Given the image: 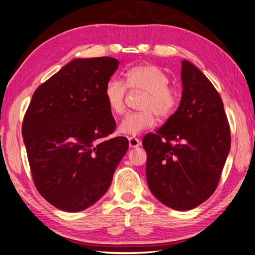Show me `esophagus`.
<instances>
[{
	"mask_svg": "<svg viewBox=\"0 0 255 255\" xmlns=\"http://www.w3.org/2000/svg\"><path fill=\"white\" fill-rule=\"evenodd\" d=\"M128 145H130L131 148H136L141 145V141L135 136H131L130 139H128Z\"/></svg>",
	"mask_w": 255,
	"mask_h": 255,
	"instance_id": "34e87169",
	"label": "esophagus"
}]
</instances>
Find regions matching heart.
Listing matches in <instances>:
<instances>
[{"mask_svg":"<svg viewBox=\"0 0 255 255\" xmlns=\"http://www.w3.org/2000/svg\"><path fill=\"white\" fill-rule=\"evenodd\" d=\"M127 83L112 77L104 86V98L107 107L114 114L125 111V97L128 87L145 94L141 102L140 112H132L120 124V132L127 135H136L156 124L157 116L166 120L178 108L181 97L177 89L169 86V77L155 64H141L128 69L125 73Z\"/></svg>","mask_w":255,"mask_h":255,"instance_id":"heart-1","label":"heart"}]
</instances>
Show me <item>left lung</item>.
<instances>
[{
  "mask_svg": "<svg viewBox=\"0 0 255 255\" xmlns=\"http://www.w3.org/2000/svg\"><path fill=\"white\" fill-rule=\"evenodd\" d=\"M179 107L156 133H148L147 182L175 210H190L211 197L231 149V128L218 91L198 68L182 61Z\"/></svg>",
  "mask_w": 255,
  "mask_h": 255,
  "instance_id": "8db88e82",
  "label": "left lung"
}]
</instances>
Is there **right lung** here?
I'll return each instance as SVG.
<instances>
[{
    "instance_id": "1",
    "label": "right lung",
    "mask_w": 255,
    "mask_h": 255,
    "mask_svg": "<svg viewBox=\"0 0 255 255\" xmlns=\"http://www.w3.org/2000/svg\"><path fill=\"white\" fill-rule=\"evenodd\" d=\"M113 57L77 58L38 87L22 122L36 189L58 209L77 212L106 193L128 141L108 137L116 123L104 86L118 69Z\"/></svg>"
}]
</instances>
